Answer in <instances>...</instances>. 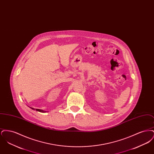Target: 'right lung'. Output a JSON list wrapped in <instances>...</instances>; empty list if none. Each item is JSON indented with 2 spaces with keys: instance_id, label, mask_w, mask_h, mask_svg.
<instances>
[{
  "instance_id": "1",
  "label": "right lung",
  "mask_w": 154,
  "mask_h": 154,
  "mask_svg": "<svg viewBox=\"0 0 154 154\" xmlns=\"http://www.w3.org/2000/svg\"><path fill=\"white\" fill-rule=\"evenodd\" d=\"M31 109H32L33 110H35V109H33V108H32V107H30ZM37 111H39V112H45V111H43V110H40V109H36Z\"/></svg>"
}]
</instances>
